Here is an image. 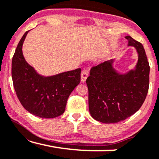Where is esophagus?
<instances>
[{"instance_id": "34e87169", "label": "esophagus", "mask_w": 159, "mask_h": 159, "mask_svg": "<svg viewBox=\"0 0 159 159\" xmlns=\"http://www.w3.org/2000/svg\"><path fill=\"white\" fill-rule=\"evenodd\" d=\"M88 74H89V70L88 69H84V70L82 71V72L81 74V82H85L86 79L88 77Z\"/></svg>"}]
</instances>
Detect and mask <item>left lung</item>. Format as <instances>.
I'll list each match as a JSON object with an SVG mask.
<instances>
[{
    "mask_svg": "<svg viewBox=\"0 0 159 159\" xmlns=\"http://www.w3.org/2000/svg\"><path fill=\"white\" fill-rule=\"evenodd\" d=\"M125 38L138 53L135 69L120 75L111 60L92 67L86 80L89 111L93 119L103 123H117L131 116L140 109L148 92L150 66L144 48L132 37Z\"/></svg>",
    "mask_w": 159,
    "mask_h": 159,
    "instance_id": "1",
    "label": "left lung"
}]
</instances>
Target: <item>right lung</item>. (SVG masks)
I'll use <instances>...</instances> for the list:
<instances>
[{
  "label": "right lung",
  "instance_id": "add662e5",
  "mask_svg": "<svg viewBox=\"0 0 159 159\" xmlns=\"http://www.w3.org/2000/svg\"><path fill=\"white\" fill-rule=\"evenodd\" d=\"M27 31L17 45L12 58L11 76L17 98L27 111L45 119L64 112L69 95L80 82L81 69L51 77H43L28 64L22 53Z\"/></svg>",
  "mask_w": 159,
  "mask_h": 159
}]
</instances>
